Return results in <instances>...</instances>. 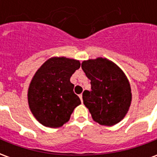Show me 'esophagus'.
<instances>
[{
  "instance_id": "esophagus-1",
  "label": "esophagus",
  "mask_w": 157,
  "mask_h": 157,
  "mask_svg": "<svg viewBox=\"0 0 157 157\" xmlns=\"http://www.w3.org/2000/svg\"><path fill=\"white\" fill-rule=\"evenodd\" d=\"M79 97H80V99H81V101H83V100H82V94H80V95H79Z\"/></svg>"
}]
</instances>
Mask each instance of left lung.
Listing matches in <instances>:
<instances>
[{"instance_id":"1","label":"left lung","mask_w":157,"mask_h":157,"mask_svg":"<svg viewBox=\"0 0 157 157\" xmlns=\"http://www.w3.org/2000/svg\"><path fill=\"white\" fill-rule=\"evenodd\" d=\"M82 68L91 80V91H84L83 103L93 120L112 126L124 118L131 103V88L126 75L113 62L99 57L84 60Z\"/></svg>"}]
</instances>
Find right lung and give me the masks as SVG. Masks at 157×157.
<instances>
[{
	"label": "right lung",
	"instance_id": "obj_1",
	"mask_svg": "<svg viewBox=\"0 0 157 157\" xmlns=\"http://www.w3.org/2000/svg\"><path fill=\"white\" fill-rule=\"evenodd\" d=\"M80 66V61L74 59L53 57L36 71L29 85L28 100L31 112L41 124L61 127L81 104L70 81Z\"/></svg>",
	"mask_w": 157,
	"mask_h": 157
}]
</instances>
